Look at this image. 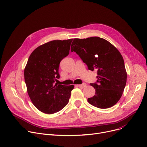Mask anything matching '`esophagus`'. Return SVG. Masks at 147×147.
<instances>
[{"label":"esophagus","mask_w":147,"mask_h":147,"mask_svg":"<svg viewBox=\"0 0 147 147\" xmlns=\"http://www.w3.org/2000/svg\"><path fill=\"white\" fill-rule=\"evenodd\" d=\"M86 86V83H83L82 84H79V85H78V87H80V89H83V88H84Z\"/></svg>","instance_id":"34e87169"}]
</instances>
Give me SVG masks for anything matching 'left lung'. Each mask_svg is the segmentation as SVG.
Returning a JSON list of instances; mask_svg holds the SVG:
<instances>
[{"label": "left lung", "mask_w": 147, "mask_h": 147, "mask_svg": "<svg viewBox=\"0 0 147 147\" xmlns=\"http://www.w3.org/2000/svg\"><path fill=\"white\" fill-rule=\"evenodd\" d=\"M71 51L76 52L87 65L97 70V80L91 83L95 95L87 101L100 109H107L117 103L123 94L127 73L123 57L115 47L103 38L93 36L74 38Z\"/></svg>", "instance_id": "1"}]
</instances>
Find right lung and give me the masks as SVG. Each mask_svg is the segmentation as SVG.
<instances>
[{
    "instance_id": "1",
    "label": "right lung",
    "mask_w": 147,
    "mask_h": 147,
    "mask_svg": "<svg viewBox=\"0 0 147 147\" xmlns=\"http://www.w3.org/2000/svg\"><path fill=\"white\" fill-rule=\"evenodd\" d=\"M73 39L54 40L37 47L29 56L24 70L28 94L36 108L51 114L68 104L74 85L54 84L60 78V61L69 54Z\"/></svg>"
}]
</instances>
